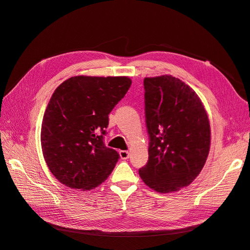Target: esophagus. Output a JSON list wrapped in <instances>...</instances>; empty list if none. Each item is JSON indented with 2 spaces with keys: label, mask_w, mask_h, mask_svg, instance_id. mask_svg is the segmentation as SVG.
<instances>
[{
  "label": "esophagus",
  "mask_w": 250,
  "mask_h": 250,
  "mask_svg": "<svg viewBox=\"0 0 250 250\" xmlns=\"http://www.w3.org/2000/svg\"><path fill=\"white\" fill-rule=\"evenodd\" d=\"M119 153H120V156H121V158H122V160H127V158L129 157V152H128V151H126V150H121Z\"/></svg>",
  "instance_id": "1"
}]
</instances>
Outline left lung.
<instances>
[{
	"label": "left lung",
	"instance_id": "8db88e82",
	"mask_svg": "<svg viewBox=\"0 0 250 250\" xmlns=\"http://www.w3.org/2000/svg\"><path fill=\"white\" fill-rule=\"evenodd\" d=\"M148 162L139 170L148 187L170 193L190 185L208 155L210 127L194 90L171 75L144 79Z\"/></svg>",
	"mask_w": 250,
	"mask_h": 250
}]
</instances>
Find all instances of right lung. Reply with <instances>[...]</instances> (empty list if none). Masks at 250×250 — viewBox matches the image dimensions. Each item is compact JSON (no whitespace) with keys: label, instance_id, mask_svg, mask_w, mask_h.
<instances>
[{"label":"right lung","instance_id":"add662e5","mask_svg":"<svg viewBox=\"0 0 250 250\" xmlns=\"http://www.w3.org/2000/svg\"><path fill=\"white\" fill-rule=\"evenodd\" d=\"M131 85L128 77L76 76L53 93L42 124V148L50 171L65 187L92 190L119 161L105 146L108 115Z\"/></svg>","mask_w":250,"mask_h":250}]
</instances>
